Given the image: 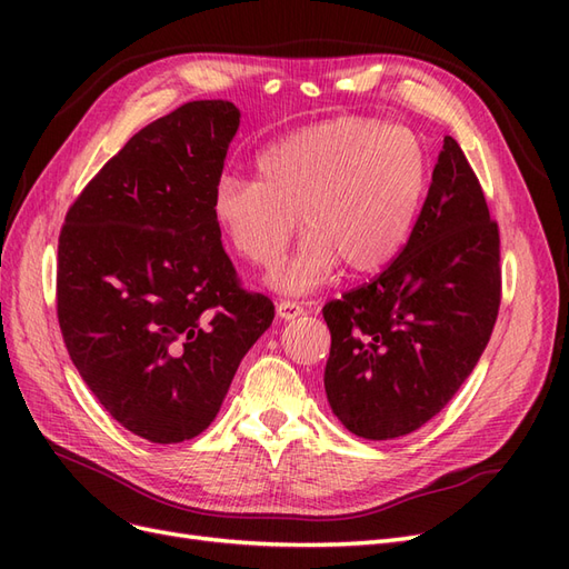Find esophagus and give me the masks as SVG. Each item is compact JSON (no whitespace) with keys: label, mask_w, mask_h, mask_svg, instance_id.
Segmentation results:
<instances>
[{"label":"esophagus","mask_w":569,"mask_h":569,"mask_svg":"<svg viewBox=\"0 0 569 569\" xmlns=\"http://www.w3.org/2000/svg\"><path fill=\"white\" fill-rule=\"evenodd\" d=\"M299 316H303V306H301V303L287 301V299L278 303V318H282V320H295V318H299Z\"/></svg>","instance_id":"34e87169"}]
</instances>
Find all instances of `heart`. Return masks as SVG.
<instances>
[{
  "mask_svg": "<svg viewBox=\"0 0 569 569\" xmlns=\"http://www.w3.org/2000/svg\"><path fill=\"white\" fill-rule=\"evenodd\" d=\"M429 178L418 132L339 116L268 144L256 157V178L222 176L211 192V218L242 261L268 266L299 213L306 232L268 282L282 295H308L341 263L356 274L389 266L416 228Z\"/></svg>",
  "mask_w": 569,
  "mask_h": 569,
  "instance_id": "obj_1",
  "label": "heart"
}]
</instances>
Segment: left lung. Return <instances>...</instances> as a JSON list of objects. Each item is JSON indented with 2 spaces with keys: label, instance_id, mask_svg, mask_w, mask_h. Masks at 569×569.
I'll list each match as a JSON object with an SVG mask.
<instances>
[{
  "label": "left lung",
  "instance_id": "8db88e82",
  "mask_svg": "<svg viewBox=\"0 0 569 569\" xmlns=\"http://www.w3.org/2000/svg\"><path fill=\"white\" fill-rule=\"evenodd\" d=\"M481 184L443 137L432 184L387 270L322 308L332 335L325 393L351 435L416 432L453 399L501 306V249Z\"/></svg>",
  "mask_w": 569,
  "mask_h": 569
}]
</instances>
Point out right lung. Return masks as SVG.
Listing matches in <instances>:
<instances>
[{
    "instance_id": "obj_1",
    "label": "right lung",
    "mask_w": 569,
    "mask_h": 569,
    "mask_svg": "<svg viewBox=\"0 0 569 569\" xmlns=\"http://www.w3.org/2000/svg\"><path fill=\"white\" fill-rule=\"evenodd\" d=\"M232 101H189L132 134L68 209L57 313L111 418L151 443L209 427L274 306L239 287L211 192L239 128Z\"/></svg>"
}]
</instances>
